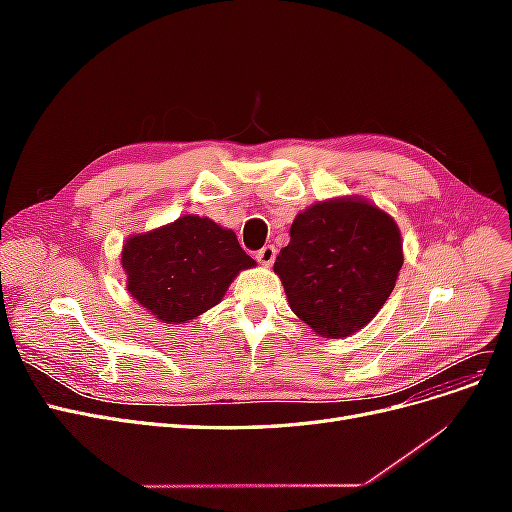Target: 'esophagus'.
Listing matches in <instances>:
<instances>
[{"label": "esophagus", "mask_w": 512, "mask_h": 512, "mask_svg": "<svg viewBox=\"0 0 512 512\" xmlns=\"http://www.w3.org/2000/svg\"><path fill=\"white\" fill-rule=\"evenodd\" d=\"M256 258L262 267H271L273 260H275V247L273 245H265L262 250L256 252Z\"/></svg>", "instance_id": "esophagus-1"}]
</instances>
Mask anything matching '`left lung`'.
Masks as SVG:
<instances>
[{
  "instance_id": "left-lung-1",
  "label": "left lung",
  "mask_w": 512,
  "mask_h": 512,
  "mask_svg": "<svg viewBox=\"0 0 512 512\" xmlns=\"http://www.w3.org/2000/svg\"><path fill=\"white\" fill-rule=\"evenodd\" d=\"M401 265L404 241L391 215L367 198L337 196L297 213L273 271L309 329L342 339L380 312Z\"/></svg>"
}]
</instances>
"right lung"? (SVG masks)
I'll return each instance as SVG.
<instances>
[{
	"mask_svg": "<svg viewBox=\"0 0 512 512\" xmlns=\"http://www.w3.org/2000/svg\"><path fill=\"white\" fill-rule=\"evenodd\" d=\"M130 297L166 324H183L218 305L235 277L256 267L230 228L200 215L132 235L121 247Z\"/></svg>",
	"mask_w": 512,
	"mask_h": 512,
	"instance_id": "right-lung-1",
	"label": "right lung"
}]
</instances>
